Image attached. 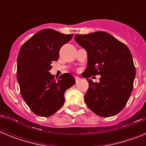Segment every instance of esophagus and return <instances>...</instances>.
I'll list each match as a JSON object with an SVG mask.
<instances>
[{
	"label": "esophagus",
	"instance_id": "34e87169",
	"mask_svg": "<svg viewBox=\"0 0 146 146\" xmlns=\"http://www.w3.org/2000/svg\"><path fill=\"white\" fill-rule=\"evenodd\" d=\"M74 78H75L76 82H78L80 80H81V78L80 77H78V76H75V77H74Z\"/></svg>",
	"mask_w": 146,
	"mask_h": 146
}]
</instances>
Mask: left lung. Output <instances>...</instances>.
Segmentation results:
<instances>
[{"label":"left lung","mask_w":146,"mask_h":146,"mask_svg":"<svg viewBox=\"0 0 146 146\" xmlns=\"http://www.w3.org/2000/svg\"><path fill=\"white\" fill-rule=\"evenodd\" d=\"M76 42L86 50L88 67L83 77L99 74V82L87 79L85 102L99 116L110 117L123 109L133 89L136 70L126 44L110 33L97 31L77 34Z\"/></svg>","instance_id":"obj_1"}]
</instances>
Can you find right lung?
I'll return each mask as SVG.
<instances>
[{
  "label": "right lung",
  "instance_id": "right-lung-1",
  "mask_svg": "<svg viewBox=\"0 0 146 146\" xmlns=\"http://www.w3.org/2000/svg\"><path fill=\"white\" fill-rule=\"evenodd\" d=\"M73 34H64L53 29L37 32L23 44L17 57V78L21 96L33 113L49 117L64 104V94L74 86V77L65 73L55 80L49 71L52 61Z\"/></svg>",
  "mask_w": 146,
  "mask_h": 146
}]
</instances>
